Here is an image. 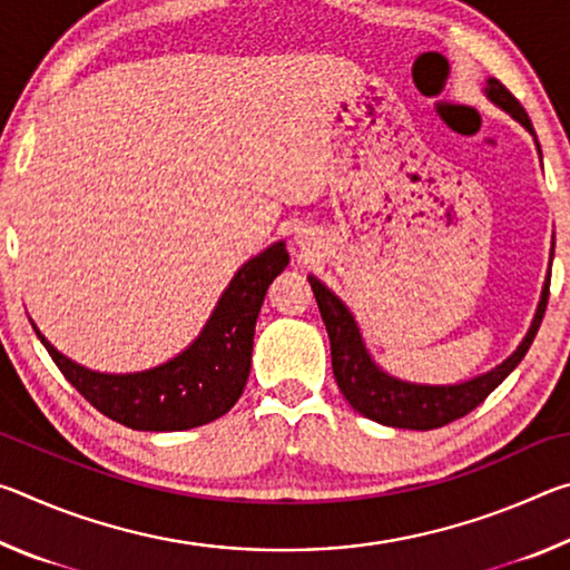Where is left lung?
<instances>
[{
	"label": "left lung",
	"mask_w": 570,
	"mask_h": 570,
	"mask_svg": "<svg viewBox=\"0 0 570 570\" xmlns=\"http://www.w3.org/2000/svg\"><path fill=\"white\" fill-rule=\"evenodd\" d=\"M485 98L505 110L510 118L518 120L523 128L533 135V122H530L528 112L523 110L510 90L495 77L485 80ZM535 148L540 156V146L535 138ZM553 264V250H551ZM551 264H548V276L543 282V292H540V302L530 322V330L523 340L515 346V352L505 356L503 362L495 364L493 370L478 374V377L462 380L455 384H420L394 377V374L384 372L382 366L374 362V356L366 350L362 340L360 326L354 322V314L350 312L340 296H336L330 286L322 284L314 274H308V284L314 288L316 304H320L322 320L326 326L332 342V370L334 380L340 384L342 394L352 407L380 424L387 428H402V430H435L452 420L465 417L478 404L493 392L500 382H503L510 372L515 370L523 360L525 352L533 344L538 326L543 322L546 304H548V284H551Z\"/></svg>",
	"instance_id": "left-lung-1"
}]
</instances>
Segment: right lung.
Returning <instances> with one entry per match:
<instances>
[{"instance_id": "add662e5", "label": "right lung", "mask_w": 570, "mask_h": 570, "mask_svg": "<svg viewBox=\"0 0 570 570\" xmlns=\"http://www.w3.org/2000/svg\"><path fill=\"white\" fill-rule=\"evenodd\" d=\"M288 266L284 240L250 256L224 288L186 350L142 372H95L37 336L65 380L105 417L142 432H176L218 420L238 402L250 372L254 330L268 284Z\"/></svg>"}]
</instances>
